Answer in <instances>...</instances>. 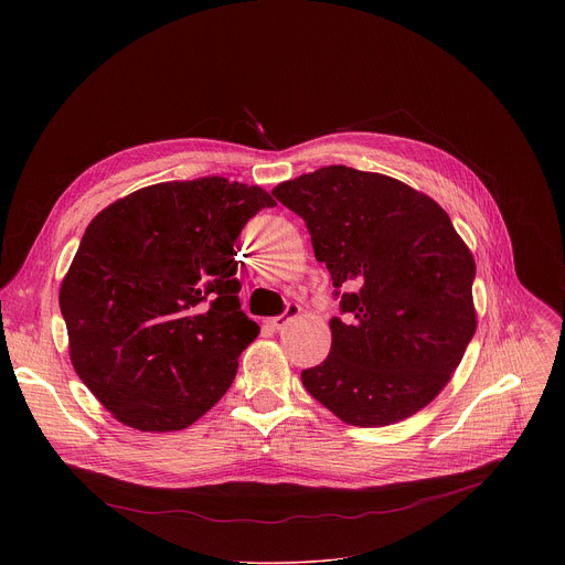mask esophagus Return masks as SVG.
Here are the masks:
<instances>
[{
    "instance_id": "esophagus-1",
    "label": "esophagus",
    "mask_w": 565,
    "mask_h": 565,
    "mask_svg": "<svg viewBox=\"0 0 565 565\" xmlns=\"http://www.w3.org/2000/svg\"><path fill=\"white\" fill-rule=\"evenodd\" d=\"M299 312H301L299 303H292V301H290L281 315H277V317H270V319H268V324H270L273 329H277V331H279V329H284V327L288 324L290 319H295Z\"/></svg>"
}]
</instances>
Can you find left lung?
<instances>
[{"mask_svg": "<svg viewBox=\"0 0 565 565\" xmlns=\"http://www.w3.org/2000/svg\"><path fill=\"white\" fill-rule=\"evenodd\" d=\"M275 199L306 221L340 308L329 358L301 371L306 391L355 427L425 409L476 333V264L449 214L384 174L329 166L279 183Z\"/></svg>", "mask_w": 565, "mask_h": 565, "instance_id": "obj_1", "label": "left lung"}]
</instances>
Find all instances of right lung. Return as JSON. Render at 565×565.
<instances>
[{
  "instance_id": "obj_1",
  "label": "right lung",
  "mask_w": 565,
  "mask_h": 565,
  "mask_svg": "<svg viewBox=\"0 0 565 565\" xmlns=\"http://www.w3.org/2000/svg\"><path fill=\"white\" fill-rule=\"evenodd\" d=\"M273 196L223 177L142 188L85 230L60 286L68 355L103 407L179 431L230 388L259 327L241 310L236 236Z\"/></svg>"
}]
</instances>
